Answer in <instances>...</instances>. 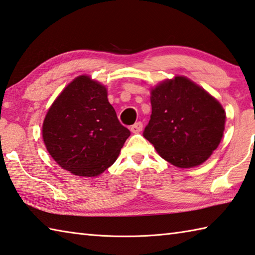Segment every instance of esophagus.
Segmentation results:
<instances>
[{
  "label": "esophagus",
  "mask_w": 255,
  "mask_h": 255,
  "mask_svg": "<svg viewBox=\"0 0 255 255\" xmlns=\"http://www.w3.org/2000/svg\"><path fill=\"white\" fill-rule=\"evenodd\" d=\"M143 129V123L142 122H136L131 127V132L132 133H140Z\"/></svg>",
  "instance_id": "1"
}]
</instances>
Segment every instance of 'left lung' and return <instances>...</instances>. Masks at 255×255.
Here are the masks:
<instances>
[{
  "label": "left lung",
  "instance_id": "obj_1",
  "mask_svg": "<svg viewBox=\"0 0 255 255\" xmlns=\"http://www.w3.org/2000/svg\"><path fill=\"white\" fill-rule=\"evenodd\" d=\"M151 105L143 136L171 164L198 166L219 146L225 111L217 99L185 76L165 80L152 89Z\"/></svg>",
  "mask_w": 255,
  "mask_h": 255
}]
</instances>
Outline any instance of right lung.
I'll use <instances>...</instances> for the list:
<instances>
[{"mask_svg": "<svg viewBox=\"0 0 255 255\" xmlns=\"http://www.w3.org/2000/svg\"><path fill=\"white\" fill-rule=\"evenodd\" d=\"M129 134L109 102L107 88L88 75L66 85L42 127L53 160L79 176H98L111 166Z\"/></svg>", "mask_w": 255, "mask_h": 255, "instance_id": "add662e5", "label": "right lung"}]
</instances>
